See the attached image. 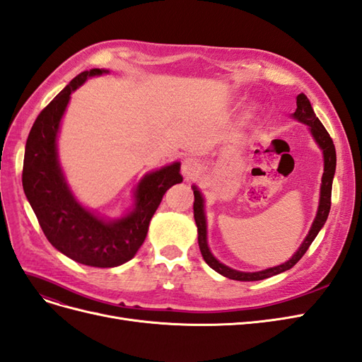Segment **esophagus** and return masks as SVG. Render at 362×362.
Here are the masks:
<instances>
[{"label": "esophagus", "instance_id": "34e87169", "mask_svg": "<svg viewBox=\"0 0 362 362\" xmlns=\"http://www.w3.org/2000/svg\"><path fill=\"white\" fill-rule=\"evenodd\" d=\"M201 170H202L201 163H199L198 160H196V158L189 157V158H185V160L182 161L181 172H182L185 180H189V181L196 180V178H198L199 175H201Z\"/></svg>", "mask_w": 362, "mask_h": 362}]
</instances>
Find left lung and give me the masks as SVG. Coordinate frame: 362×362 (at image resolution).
Masks as SVG:
<instances>
[{"label":"left lung","instance_id":"8db88e82","mask_svg":"<svg viewBox=\"0 0 362 362\" xmlns=\"http://www.w3.org/2000/svg\"><path fill=\"white\" fill-rule=\"evenodd\" d=\"M296 112L293 113V117L298 119L299 122H303L310 127L311 134L315 139L317 144L323 151V158H325V172H323V178H322V187H320V204H319V210H317V216L313 222V226L310 229L308 235L303 240V243L300 245L299 250L281 266L276 267H270L261 272H238L231 267H228L222 264L221 261H217L213 254L208 249L206 245V221H205V213H204V198L201 192L193 185V194H194V202H193V216H194V222L196 226H198V243L201 254L205 259V262L210 266L213 270H216L221 275L234 279V281H261L270 276H275L278 273L286 272L291 269L296 262H298L303 255L305 252L308 250L311 243L314 242V238L319 234L322 226L325 225L327 214H329L331 210V193H332V180H334V173H335V166H337V154H335V146L334 141L327 133L326 128L322 125L319 117L315 116L311 103L308 98H306L303 93L298 95L296 98Z\"/></svg>","mask_w":362,"mask_h":362}]
</instances>
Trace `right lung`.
Listing matches in <instances>:
<instances>
[{
  "label": "right lung",
  "mask_w": 362,
  "mask_h": 362,
  "mask_svg": "<svg viewBox=\"0 0 362 362\" xmlns=\"http://www.w3.org/2000/svg\"><path fill=\"white\" fill-rule=\"evenodd\" d=\"M108 72L84 71L39 113L25 145L23 187L48 242L80 264L116 267L144 245L152 216L164 193L182 181L180 163L145 175L137 185L136 206L117 221H103L81 206L71 193L57 158V133L71 93L89 76Z\"/></svg>",
  "instance_id": "add662e5"
}]
</instances>
